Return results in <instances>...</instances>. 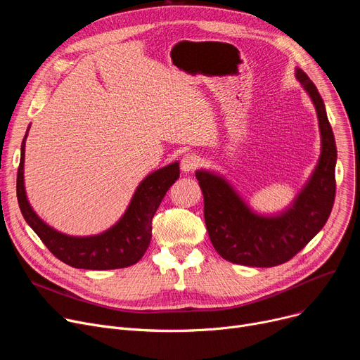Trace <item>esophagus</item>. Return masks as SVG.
<instances>
[{"instance_id": "1", "label": "esophagus", "mask_w": 360, "mask_h": 360, "mask_svg": "<svg viewBox=\"0 0 360 360\" xmlns=\"http://www.w3.org/2000/svg\"><path fill=\"white\" fill-rule=\"evenodd\" d=\"M198 163H200L198 156H195L194 153H188L181 160V169L184 170V172H191V170H194L197 167Z\"/></svg>"}]
</instances>
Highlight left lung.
Here are the masks:
<instances>
[{
	"label": "left lung",
	"instance_id": "1",
	"mask_svg": "<svg viewBox=\"0 0 360 360\" xmlns=\"http://www.w3.org/2000/svg\"><path fill=\"white\" fill-rule=\"evenodd\" d=\"M296 79L312 101L321 134V155L314 172L285 210L261 214L214 170L198 169L204 195V219L214 250L233 264L274 267L289 261L324 228L335 197L337 148L326 105L315 84L300 68Z\"/></svg>",
	"mask_w": 360,
	"mask_h": 360
}]
</instances>
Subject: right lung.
Wrapping results in <instances>:
<instances>
[{"label":"right lung","mask_w":360,"mask_h":360,"mask_svg":"<svg viewBox=\"0 0 360 360\" xmlns=\"http://www.w3.org/2000/svg\"><path fill=\"white\" fill-rule=\"evenodd\" d=\"M30 125L22 141L20 165L17 170V200L27 224L46 248L74 269L113 270L140 261L151 239V220L170 186L179 178V163L174 162L147 175L137 186L125 213L102 233L71 236L51 228L36 212L25 188V148Z\"/></svg>","instance_id":"1"}]
</instances>
